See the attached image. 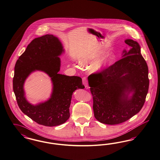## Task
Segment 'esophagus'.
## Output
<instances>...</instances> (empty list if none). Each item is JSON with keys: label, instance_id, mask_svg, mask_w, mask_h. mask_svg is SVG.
<instances>
[{"label": "esophagus", "instance_id": "obj_1", "mask_svg": "<svg viewBox=\"0 0 160 160\" xmlns=\"http://www.w3.org/2000/svg\"><path fill=\"white\" fill-rule=\"evenodd\" d=\"M82 80H83V84L84 85V86L86 88H88V80H87L86 77H83L82 78Z\"/></svg>", "mask_w": 160, "mask_h": 160}]
</instances>
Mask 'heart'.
<instances>
[{"label": "heart", "mask_w": 160, "mask_h": 160, "mask_svg": "<svg viewBox=\"0 0 160 160\" xmlns=\"http://www.w3.org/2000/svg\"><path fill=\"white\" fill-rule=\"evenodd\" d=\"M115 59V55L113 52H110L103 59L102 61H101L97 65L96 68L102 70L103 68L108 67L109 65L112 64Z\"/></svg>", "instance_id": "1"}]
</instances>
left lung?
<instances>
[{
  "mask_svg": "<svg viewBox=\"0 0 160 160\" xmlns=\"http://www.w3.org/2000/svg\"><path fill=\"white\" fill-rule=\"evenodd\" d=\"M125 43L130 50L123 51L124 58L88 77L94 115L103 124L126 122L141 111L147 95L148 67L141 47L131 39ZM133 91L132 96L128 98L127 94Z\"/></svg>",
  "mask_w": 160,
  "mask_h": 160,
  "instance_id": "8db88e82",
  "label": "left lung"
}]
</instances>
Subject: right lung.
Listing matches in <instances>:
<instances>
[{"mask_svg":"<svg viewBox=\"0 0 160 160\" xmlns=\"http://www.w3.org/2000/svg\"><path fill=\"white\" fill-rule=\"evenodd\" d=\"M64 51L61 42L52 34L34 38L17 60L13 78V90L21 111L45 126L62 124L70 118V106L73 92L84 89L82 80L77 76L58 74L60 58ZM43 70L52 77L54 84L52 98L38 106L28 103L24 96L23 85L26 78L32 71Z\"/></svg>","mask_w":160,"mask_h":160,"instance_id":"add662e5","label":"right lung"}]
</instances>
